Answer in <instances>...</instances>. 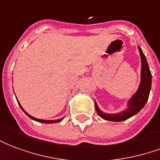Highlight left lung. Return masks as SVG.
<instances>
[{"instance_id":"1","label":"left lung","mask_w":160,"mask_h":160,"mask_svg":"<svg viewBox=\"0 0 160 160\" xmlns=\"http://www.w3.org/2000/svg\"><path fill=\"white\" fill-rule=\"evenodd\" d=\"M138 49L140 51V56L141 58V83H140L137 92L128 101V108L127 110L122 112H119L118 114L104 113L99 110V108L98 107L97 104L95 102L96 111L98 116L103 119L111 121V122H122V121L127 120L131 117L137 114L148 102L150 90H151L152 74L149 69L148 61L146 59V56H144L140 47H138Z\"/></svg>"}]
</instances>
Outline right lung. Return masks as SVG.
Segmentation results:
<instances>
[{"instance_id": "add662e5", "label": "right lung", "mask_w": 160, "mask_h": 160, "mask_svg": "<svg viewBox=\"0 0 160 160\" xmlns=\"http://www.w3.org/2000/svg\"><path fill=\"white\" fill-rule=\"evenodd\" d=\"M19 106H20V108L22 109V111H24V112H25V113H26V114L27 115V116H28V117H29L30 118H31V119H32V120L37 121V122H42V123H55V122H61V121L62 120V119H58V120H42V119H38V118H33V117H32V116L28 114V113H27L26 111H25V110L23 109L22 106L20 105V104H19Z\"/></svg>"}]
</instances>
